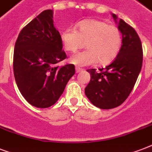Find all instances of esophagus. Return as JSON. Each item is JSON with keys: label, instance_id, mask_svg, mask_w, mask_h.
<instances>
[{"label": "esophagus", "instance_id": "1", "mask_svg": "<svg viewBox=\"0 0 152 152\" xmlns=\"http://www.w3.org/2000/svg\"><path fill=\"white\" fill-rule=\"evenodd\" d=\"M83 71V69H80V68H79V67H76V73H78V72H80Z\"/></svg>", "mask_w": 152, "mask_h": 152}]
</instances>
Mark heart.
<instances>
[{
    "label": "heart",
    "instance_id": "obj_1",
    "mask_svg": "<svg viewBox=\"0 0 152 152\" xmlns=\"http://www.w3.org/2000/svg\"><path fill=\"white\" fill-rule=\"evenodd\" d=\"M78 31L73 27L63 30L61 33L64 49L75 52L84 47L86 50L72 55L69 61L78 66L110 64L119 53L122 45L120 29L113 25L99 20H83L77 24Z\"/></svg>",
    "mask_w": 152,
    "mask_h": 152
}]
</instances>
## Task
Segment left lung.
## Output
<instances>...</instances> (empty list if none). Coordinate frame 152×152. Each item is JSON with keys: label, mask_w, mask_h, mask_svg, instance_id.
Listing matches in <instances>:
<instances>
[{"label": "left lung", "mask_w": 152, "mask_h": 152, "mask_svg": "<svg viewBox=\"0 0 152 152\" xmlns=\"http://www.w3.org/2000/svg\"><path fill=\"white\" fill-rule=\"evenodd\" d=\"M112 16L116 21L117 15L112 14ZM118 23L122 34V45L118 56L99 72L95 69L87 70L91 76L85 88L86 96L94 106L104 110L115 108L126 100L143 63L142 44L137 31L121 19Z\"/></svg>", "instance_id": "obj_1"}]
</instances>
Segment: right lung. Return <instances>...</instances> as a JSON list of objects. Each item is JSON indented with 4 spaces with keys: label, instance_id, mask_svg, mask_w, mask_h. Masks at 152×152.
I'll list each match as a JSON object with an SVG mask.
<instances>
[{
    "label": "right lung",
    "instance_id": "obj_1",
    "mask_svg": "<svg viewBox=\"0 0 152 152\" xmlns=\"http://www.w3.org/2000/svg\"><path fill=\"white\" fill-rule=\"evenodd\" d=\"M53 11H43L20 32L14 49L13 72L17 87L31 106L47 108L58 100L75 74V65L60 67L67 57Z\"/></svg>",
    "mask_w": 152,
    "mask_h": 152
}]
</instances>
